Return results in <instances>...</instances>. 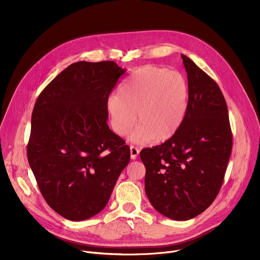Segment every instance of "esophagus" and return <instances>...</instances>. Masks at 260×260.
<instances>
[{"label": "esophagus", "instance_id": "34e87169", "mask_svg": "<svg viewBox=\"0 0 260 260\" xmlns=\"http://www.w3.org/2000/svg\"><path fill=\"white\" fill-rule=\"evenodd\" d=\"M131 158L132 159H136L137 158V156L139 155V153H140V150L138 149L137 147H135V146H131Z\"/></svg>", "mask_w": 260, "mask_h": 260}]
</instances>
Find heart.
<instances>
[{"instance_id": "1", "label": "heart", "mask_w": 260, "mask_h": 260, "mask_svg": "<svg viewBox=\"0 0 260 260\" xmlns=\"http://www.w3.org/2000/svg\"><path fill=\"white\" fill-rule=\"evenodd\" d=\"M188 84L181 73L156 66L137 69L119 87L118 94L107 99L111 126L120 137L137 121L131 139L137 143L171 139L181 127L188 106Z\"/></svg>"}]
</instances>
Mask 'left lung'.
Instances as JSON below:
<instances>
[{"instance_id":"8db88e82","label":"left lung","mask_w":260,"mask_h":260,"mask_svg":"<svg viewBox=\"0 0 260 260\" xmlns=\"http://www.w3.org/2000/svg\"><path fill=\"white\" fill-rule=\"evenodd\" d=\"M188 106L179 131L161 145L145 148V191L153 208L178 221L203 213L223 183L233 148L225 99L218 84L182 54Z\"/></svg>"}]
</instances>
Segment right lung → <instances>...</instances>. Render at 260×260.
<instances>
[{"label": "right lung", "mask_w": 260, "mask_h": 260, "mask_svg": "<svg viewBox=\"0 0 260 260\" xmlns=\"http://www.w3.org/2000/svg\"><path fill=\"white\" fill-rule=\"evenodd\" d=\"M123 73L112 60L74 62L35 104L28 164L46 203L69 220L100 213L129 162V147L107 124L106 102Z\"/></svg>", "instance_id": "right-lung-1"}]
</instances>
